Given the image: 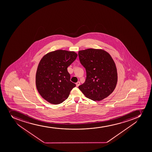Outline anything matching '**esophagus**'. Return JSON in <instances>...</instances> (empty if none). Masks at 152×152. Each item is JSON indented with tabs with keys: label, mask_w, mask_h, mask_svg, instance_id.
<instances>
[{
	"label": "esophagus",
	"mask_w": 152,
	"mask_h": 152,
	"mask_svg": "<svg viewBox=\"0 0 152 152\" xmlns=\"http://www.w3.org/2000/svg\"><path fill=\"white\" fill-rule=\"evenodd\" d=\"M76 87H78L79 85H80V82L79 81L77 83H76Z\"/></svg>",
	"instance_id": "1"
}]
</instances>
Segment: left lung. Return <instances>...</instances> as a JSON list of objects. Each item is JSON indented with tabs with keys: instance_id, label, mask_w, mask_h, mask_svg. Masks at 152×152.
<instances>
[{
	"instance_id": "8db88e82",
	"label": "left lung",
	"mask_w": 152,
	"mask_h": 152,
	"mask_svg": "<svg viewBox=\"0 0 152 152\" xmlns=\"http://www.w3.org/2000/svg\"><path fill=\"white\" fill-rule=\"evenodd\" d=\"M78 56L86 71L85 82L79 89L93 101L107 97L117 82V69L110 55L104 50L88 48L79 51Z\"/></svg>"
}]
</instances>
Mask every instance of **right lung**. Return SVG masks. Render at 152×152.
<instances>
[{"mask_svg": "<svg viewBox=\"0 0 152 152\" xmlns=\"http://www.w3.org/2000/svg\"><path fill=\"white\" fill-rule=\"evenodd\" d=\"M77 56L74 51L57 50L45 54L39 61L36 75L37 89L41 96L50 104L63 102L76 86L70 81L67 67Z\"/></svg>", "mask_w": 152, "mask_h": 152, "instance_id": "1", "label": "right lung"}]
</instances>
